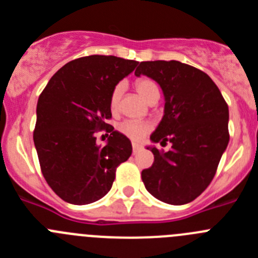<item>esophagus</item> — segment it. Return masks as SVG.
<instances>
[{"label":"esophagus","mask_w":258,"mask_h":258,"mask_svg":"<svg viewBox=\"0 0 258 258\" xmlns=\"http://www.w3.org/2000/svg\"><path fill=\"white\" fill-rule=\"evenodd\" d=\"M132 146H133V154H137V152H138L141 150V146L137 145V143H133V145H132Z\"/></svg>","instance_id":"esophagus-1"}]
</instances>
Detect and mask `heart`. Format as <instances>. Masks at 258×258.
<instances>
[{
    "label": "heart",
    "instance_id": "obj_1",
    "mask_svg": "<svg viewBox=\"0 0 258 258\" xmlns=\"http://www.w3.org/2000/svg\"><path fill=\"white\" fill-rule=\"evenodd\" d=\"M136 89L141 98H143L147 103L151 102L155 97H159V88L154 81L149 79H141L136 83ZM122 94V85L118 84L113 88L111 97H109V107L111 111L116 112L118 109V104H120V99H121ZM151 131V124L146 121H134V120H126L122 121L118 125V132L126 136L127 138H131L132 141L143 140L145 136Z\"/></svg>",
    "mask_w": 258,
    "mask_h": 258
}]
</instances>
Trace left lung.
I'll return each instance as SVG.
<instances>
[{"mask_svg": "<svg viewBox=\"0 0 258 258\" xmlns=\"http://www.w3.org/2000/svg\"><path fill=\"white\" fill-rule=\"evenodd\" d=\"M134 74L155 80L165 99L150 140L172 143L168 152L147 147L155 161L142 170L145 187L164 203L187 204L208 187L229 145V107L208 75L178 60L141 61Z\"/></svg>", "mask_w": 258, "mask_h": 258, "instance_id": "1", "label": "left lung"}]
</instances>
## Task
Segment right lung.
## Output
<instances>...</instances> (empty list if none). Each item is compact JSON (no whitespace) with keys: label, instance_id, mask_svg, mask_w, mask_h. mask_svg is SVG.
I'll use <instances>...</instances> for the list:
<instances>
[{"label":"right lung","instance_id":"add662e5","mask_svg":"<svg viewBox=\"0 0 258 258\" xmlns=\"http://www.w3.org/2000/svg\"><path fill=\"white\" fill-rule=\"evenodd\" d=\"M138 61L89 55L68 61L50 79L37 102L33 141L41 172L60 199L90 204L111 190L116 168L132 155L129 138L107 124L113 88ZM97 130L110 133L96 145Z\"/></svg>","mask_w":258,"mask_h":258}]
</instances>
